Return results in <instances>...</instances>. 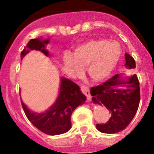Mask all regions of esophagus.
<instances>
[{
    "label": "esophagus",
    "mask_w": 154,
    "mask_h": 154,
    "mask_svg": "<svg viewBox=\"0 0 154 154\" xmlns=\"http://www.w3.org/2000/svg\"><path fill=\"white\" fill-rule=\"evenodd\" d=\"M80 88H81V90H82V93H83V94L86 96V97H87L88 100L91 101V96L90 94V90H89L87 86L82 85L80 86Z\"/></svg>",
    "instance_id": "34e87169"
}]
</instances>
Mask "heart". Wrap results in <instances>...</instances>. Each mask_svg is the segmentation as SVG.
<instances>
[{
	"mask_svg": "<svg viewBox=\"0 0 154 154\" xmlns=\"http://www.w3.org/2000/svg\"><path fill=\"white\" fill-rule=\"evenodd\" d=\"M122 55L119 42L107 39L91 40L79 45L72 55L65 53L64 66L71 74H76L81 66H86V70L93 80L99 82L106 79L112 72Z\"/></svg>",
	"mask_w": 154,
	"mask_h": 154,
	"instance_id": "b5f03b06",
	"label": "heart"
}]
</instances>
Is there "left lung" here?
<instances>
[{
    "mask_svg": "<svg viewBox=\"0 0 154 154\" xmlns=\"http://www.w3.org/2000/svg\"><path fill=\"white\" fill-rule=\"evenodd\" d=\"M125 60L127 69L136 67L135 60L129 54H125ZM91 94L93 102L104 105L111 115L107 123L96 124V129L102 133L115 134L124 130L137 111L140 99L139 81L136 74L124 80L117 74L102 85L91 88Z\"/></svg>",
    "mask_w": 154,
    "mask_h": 154,
    "instance_id": "8db88e82",
    "label": "left lung"
}]
</instances>
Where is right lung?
Here are the masks:
<instances>
[{
    "mask_svg": "<svg viewBox=\"0 0 154 154\" xmlns=\"http://www.w3.org/2000/svg\"><path fill=\"white\" fill-rule=\"evenodd\" d=\"M50 42L42 38L30 39L24 50L21 52V60L30 50H38L50 56L46 49ZM60 85L56 100L48 109L43 112L31 111L21 100L24 112L31 124L37 129L49 135H58L67 132L72 127L71 116L74 109L85 103L86 96L80 91V88L72 80L60 77Z\"/></svg>",
    "mask_w": 154,
    "mask_h": 154,
    "instance_id": "add662e5",
    "label": "right lung"
}]
</instances>
